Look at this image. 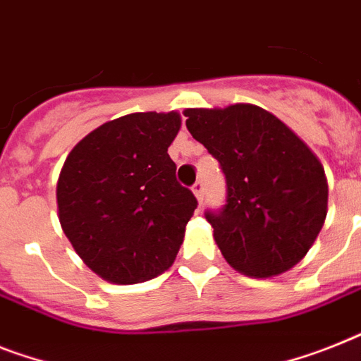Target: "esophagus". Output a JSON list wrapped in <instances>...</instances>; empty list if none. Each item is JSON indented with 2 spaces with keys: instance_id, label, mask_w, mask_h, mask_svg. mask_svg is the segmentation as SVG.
Here are the masks:
<instances>
[{
  "instance_id": "esophagus-1",
  "label": "esophagus",
  "mask_w": 361,
  "mask_h": 361,
  "mask_svg": "<svg viewBox=\"0 0 361 361\" xmlns=\"http://www.w3.org/2000/svg\"><path fill=\"white\" fill-rule=\"evenodd\" d=\"M192 190H193V193H195V197H197V201L201 202L202 201V195H204V184H202V180H197V183L193 184Z\"/></svg>"
}]
</instances>
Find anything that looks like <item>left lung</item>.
I'll list each match as a JSON object with an SVG mask.
<instances>
[{"instance_id": "8db88e82", "label": "left lung", "mask_w": 361, "mask_h": 361, "mask_svg": "<svg viewBox=\"0 0 361 361\" xmlns=\"http://www.w3.org/2000/svg\"><path fill=\"white\" fill-rule=\"evenodd\" d=\"M186 127L219 162L227 202L207 210L225 260L243 275H281L323 228L324 169L299 136L255 105L188 109Z\"/></svg>"}]
</instances>
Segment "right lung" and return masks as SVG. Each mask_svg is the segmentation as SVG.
Listing matches in <instances>:
<instances>
[{
	"label": "right lung",
	"instance_id": "add662e5",
	"mask_svg": "<svg viewBox=\"0 0 361 361\" xmlns=\"http://www.w3.org/2000/svg\"><path fill=\"white\" fill-rule=\"evenodd\" d=\"M178 129L177 112L121 116L80 140L62 166V231L105 281L136 284L173 264L197 208L168 154Z\"/></svg>",
	"mask_w": 361,
	"mask_h": 361
}]
</instances>
